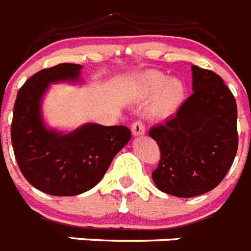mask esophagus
<instances>
[{
  "instance_id": "34e87169",
  "label": "esophagus",
  "mask_w": 251,
  "mask_h": 251,
  "mask_svg": "<svg viewBox=\"0 0 251 251\" xmlns=\"http://www.w3.org/2000/svg\"><path fill=\"white\" fill-rule=\"evenodd\" d=\"M131 133H133V135H143V134L146 133V129L145 126H143V122L142 121H135L131 125Z\"/></svg>"
}]
</instances>
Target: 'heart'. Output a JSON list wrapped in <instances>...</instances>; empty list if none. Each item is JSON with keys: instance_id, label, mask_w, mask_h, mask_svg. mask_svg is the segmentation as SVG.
<instances>
[{"instance_id": "obj_1", "label": "heart", "mask_w": 251, "mask_h": 251, "mask_svg": "<svg viewBox=\"0 0 251 251\" xmlns=\"http://www.w3.org/2000/svg\"><path fill=\"white\" fill-rule=\"evenodd\" d=\"M142 96H152L159 92L155 109L160 113L175 110L185 96V86L179 79H168L159 72H149L141 76L137 84Z\"/></svg>"}]
</instances>
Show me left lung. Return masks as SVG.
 <instances>
[{
  "label": "left lung",
  "instance_id": "left-lung-1",
  "mask_svg": "<svg viewBox=\"0 0 251 251\" xmlns=\"http://www.w3.org/2000/svg\"><path fill=\"white\" fill-rule=\"evenodd\" d=\"M193 94L175 116L153 126L160 149L152 172L159 190L191 198L222 182L237 153V104L222 76L193 65Z\"/></svg>",
  "mask_w": 251,
  "mask_h": 251
}]
</instances>
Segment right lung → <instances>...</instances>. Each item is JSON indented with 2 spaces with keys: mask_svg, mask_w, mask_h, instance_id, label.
I'll return each instance as SVG.
<instances>
[{
  "mask_svg": "<svg viewBox=\"0 0 251 251\" xmlns=\"http://www.w3.org/2000/svg\"><path fill=\"white\" fill-rule=\"evenodd\" d=\"M80 69L76 64L43 69L25 80L14 104L11 143L18 167L33 187L49 195L73 197L92 189L131 138L124 125L86 124L68 134L45 126L43 95L50 83L79 80Z\"/></svg>",
  "mask_w": 251,
  "mask_h": 251,
  "instance_id": "1",
  "label": "right lung"
}]
</instances>
